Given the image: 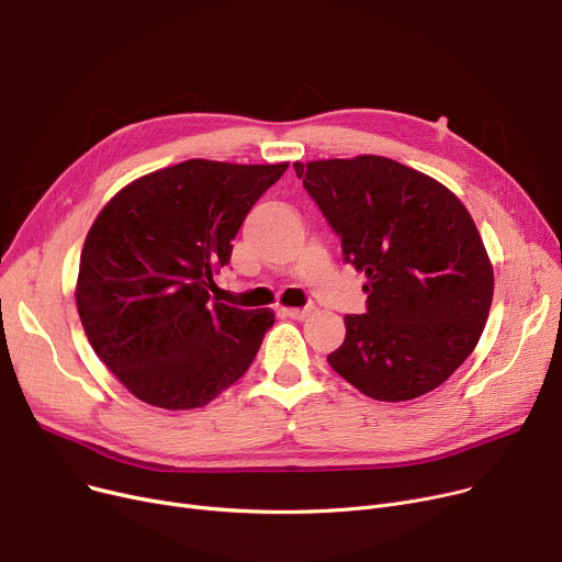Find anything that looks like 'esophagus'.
I'll return each instance as SVG.
<instances>
[{
    "mask_svg": "<svg viewBox=\"0 0 562 562\" xmlns=\"http://www.w3.org/2000/svg\"><path fill=\"white\" fill-rule=\"evenodd\" d=\"M280 312H282L284 316L293 318V321H303V318H307V316L312 314L310 307H282Z\"/></svg>",
    "mask_w": 562,
    "mask_h": 562,
    "instance_id": "1",
    "label": "esophagus"
}]
</instances>
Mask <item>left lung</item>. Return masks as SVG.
Instances as JSON below:
<instances>
[{
  "label": "left lung",
  "mask_w": 562,
  "mask_h": 562,
  "mask_svg": "<svg viewBox=\"0 0 562 562\" xmlns=\"http://www.w3.org/2000/svg\"><path fill=\"white\" fill-rule=\"evenodd\" d=\"M366 273V314L346 316L329 366L380 402L420 397L472 355L495 276L465 205L436 178L382 156L293 162Z\"/></svg>",
  "instance_id": "obj_1"
}]
</instances>
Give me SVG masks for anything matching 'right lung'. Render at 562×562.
<instances>
[{"label":"right lung","instance_id":"1","mask_svg":"<svg viewBox=\"0 0 562 562\" xmlns=\"http://www.w3.org/2000/svg\"><path fill=\"white\" fill-rule=\"evenodd\" d=\"M286 167L184 160L128 182L97 214L74 297L92 350L137 400L199 408L252 363L276 314L210 291L248 210Z\"/></svg>","mask_w":562,"mask_h":562}]
</instances>
